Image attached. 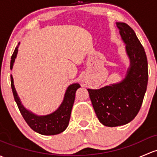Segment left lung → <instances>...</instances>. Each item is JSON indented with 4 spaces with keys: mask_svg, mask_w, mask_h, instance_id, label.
<instances>
[{
    "mask_svg": "<svg viewBox=\"0 0 157 157\" xmlns=\"http://www.w3.org/2000/svg\"><path fill=\"white\" fill-rule=\"evenodd\" d=\"M116 25L130 61L125 78L98 90H87L98 120L109 127L126 125L136 117L148 81L147 59L144 47L131 27L124 22Z\"/></svg>",
    "mask_w": 157,
    "mask_h": 157,
    "instance_id": "8db88e82",
    "label": "left lung"
}]
</instances>
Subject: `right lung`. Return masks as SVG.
I'll list each match as a JSON object with an SVG mask.
<instances>
[{
	"instance_id": "obj_1",
	"label": "right lung",
	"mask_w": 157,
	"mask_h": 157,
	"mask_svg": "<svg viewBox=\"0 0 157 157\" xmlns=\"http://www.w3.org/2000/svg\"><path fill=\"white\" fill-rule=\"evenodd\" d=\"M19 45L16 47L11 57V70H12L15 59L17 56ZM10 80L11 88L13 90L15 101L17 104L18 108L20 110V113L22 115L24 120L34 132L44 135H54L65 131L68 126L71 110L73 108L74 99H75V93L77 89L80 87V84L76 83L68 86L65 91L63 101L57 110L49 114L37 115L23 106L22 101L15 89L12 75H10Z\"/></svg>"
}]
</instances>
